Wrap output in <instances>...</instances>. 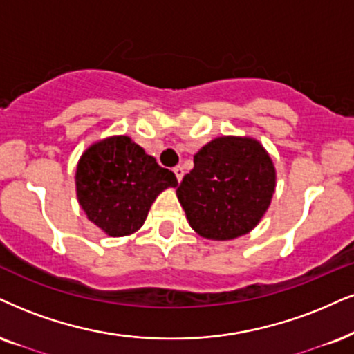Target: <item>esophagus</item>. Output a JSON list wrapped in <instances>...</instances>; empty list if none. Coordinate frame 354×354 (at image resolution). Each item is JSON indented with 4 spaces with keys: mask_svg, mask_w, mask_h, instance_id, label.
Instances as JSON below:
<instances>
[{
    "mask_svg": "<svg viewBox=\"0 0 354 354\" xmlns=\"http://www.w3.org/2000/svg\"><path fill=\"white\" fill-rule=\"evenodd\" d=\"M174 174H176V177H177V180L180 182L182 180V177H184V167H182V165H176V167H174Z\"/></svg>",
    "mask_w": 354,
    "mask_h": 354,
    "instance_id": "34e87169",
    "label": "esophagus"
}]
</instances>
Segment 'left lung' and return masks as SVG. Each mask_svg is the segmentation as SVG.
Wrapping results in <instances>:
<instances>
[{
  "label": "left lung",
  "mask_w": 354,
  "mask_h": 354,
  "mask_svg": "<svg viewBox=\"0 0 354 354\" xmlns=\"http://www.w3.org/2000/svg\"><path fill=\"white\" fill-rule=\"evenodd\" d=\"M276 169L252 138L221 136L194 156L177 198L200 236L226 241L250 233L269 208Z\"/></svg>",
  "instance_id": "obj_1"
}]
</instances>
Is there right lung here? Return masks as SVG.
I'll return each instance as SVG.
<instances>
[{
    "mask_svg": "<svg viewBox=\"0 0 354 354\" xmlns=\"http://www.w3.org/2000/svg\"><path fill=\"white\" fill-rule=\"evenodd\" d=\"M75 185L86 218L116 238L136 233L157 195L177 187V178L129 136H111L82 154Z\"/></svg>",
    "mask_w": 354,
    "mask_h": 354,
    "instance_id": "obj_1",
    "label": "right lung"
}]
</instances>
